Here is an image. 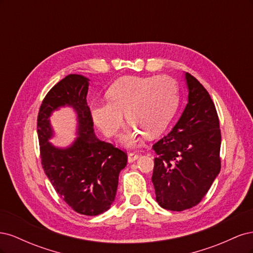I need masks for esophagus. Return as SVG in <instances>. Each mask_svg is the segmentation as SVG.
<instances>
[{"instance_id": "esophagus-1", "label": "esophagus", "mask_w": 253, "mask_h": 253, "mask_svg": "<svg viewBox=\"0 0 253 253\" xmlns=\"http://www.w3.org/2000/svg\"><path fill=\"white\" fill-rule=\"evenodd\" d=\"M138 158H139L138 154H136V153H129V154L127 155V162L129 164H132V163H134L135 160H137Z\"/></svg>"}]
</instances>
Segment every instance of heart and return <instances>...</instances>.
I'll return each mask as SVG.
<instances>
[{"label":"heart","instance_id":"1","mask_svg":"<svg viewBox=\"0 0 253 253\" xmlns=\"http://www.w3.org/2000/svg\"><path fill=\"white\" fill-rule=\"evenodd\" d=\"M106 102H96L90 114L96 126L109 137L117 135L125 124H131L121 136L125 147H137L143 133L155 137L163 133L177 110L179 94L169 77L126 76L115 81L106 93Z\"/></svg>","mask_w":253,"mask_h":253}]
</instances>
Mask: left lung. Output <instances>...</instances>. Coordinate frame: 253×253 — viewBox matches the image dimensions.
<instances>
[{"label":"left lung","mask_w":253,"mask_h":253,"mask_svg":"<svg viewBox=\"0 0 253 253\" xmlns=\"http://www.w3.org/2000/svg\"><path fill=\"white\" fill-rule=\"evenodd\" d=\"M188 103L172 131L153 145L152 182L164 209L183 211L200 204L220 171V129L207 89L185 74Z\"/></svg>","instance_id":"1"}]
</instances>
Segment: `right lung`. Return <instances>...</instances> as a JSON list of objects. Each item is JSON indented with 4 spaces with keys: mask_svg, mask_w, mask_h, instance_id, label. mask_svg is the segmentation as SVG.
<instances>
[{
    "mask_svg": "<svg viewBox=\"0 0 253 253\" xmlns=\"http://www.w3.org/2000/svg\"><path fill=\"white\" fill-rule=\"evenodd\" d=\"M88 81L77 74L59 81L40 106L37 128L42 167L52 187L73 210L95 216L111 208L127 156L96 137L86 102ZM64 106H71L78 114L79 137L70 147L58 148L49 142L53 135L49 118Z\"/></svg>",
    "mask_w": 253,
    "mask_h": 253,
    "instance_id": "obj_1",
    "label": "right lung"
}]
</instances>
